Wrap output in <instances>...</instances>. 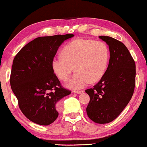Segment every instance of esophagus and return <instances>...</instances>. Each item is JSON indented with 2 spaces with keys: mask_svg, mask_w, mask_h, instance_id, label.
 <instances>
[{
  "mask_svg": "<svg viewBox=\"0 0 147 147\" xmlns=\"http://www.w3.org/2000/svg\"><path fill=\"white\" fill-rule=\"evenodd\" d=\"M73 92L75 93V94H82V93H83V91H78V90H74Z\"/></svg>",
  "mask_w": 147,
  "mask_h": 147,
  "instance_id": "esophagus-1",
  "label": "esophagus"
}]
</instances>
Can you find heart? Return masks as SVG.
<instances>
[{
	"mask_svg": "<svg viewBox=\"0 0 147 147\" xmlns=\"http://www.w3.org/2000/svg\"><path fill=\"white\" fill-rule=\"evenodd\" d=\"M109 57V49L105 42L77 39L68 42L62 49V55L53 57L52 68L62 81H66L75 69V73L66 85L72 89H81L90 82L96 83L102 79Z\"/></svg>",
	"mask_w": 147,
	"mask_h": 147,
	"instance_id": "heart-1",
	"label": "heart"
}]
</instances>
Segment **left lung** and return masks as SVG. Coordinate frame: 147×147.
Listing matches in <instances>:
<instances>
[{
  "label": "left lung",
  "mask_w": 147,
  "mask_h": 147,
  "mask_svg": "<svg viewBox=\"0 0 147 147\" xmlns=\"http://www.w3.org/2000/svg\"><path fill=\"white\" fill-rule=\"evenodd\" d=\"M110 51V60L105 74L93 88L85 92L90 100L87 116L95 123L113 121L123 111L132 97L135 87L136 64L123 42L114 38L100 36Z\"/></svg>",
  "instance_id": "8db88e82"
}]
</instances>
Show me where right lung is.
Listing matches in <instances>:
<instances>
[{
  "instance_id": "obj_1",
  "label": "right lung",
  "mask_w": 147,
  "mask_h": 147,
  "mask_svg": "<svg viewBox=\"0 0 147 147\" xmlns=\"http://www.w3.org/2000/svg\"><path fill=\"white\" fill-rule=\"evenodd\" d=\"M74 34L36 38L14 57L10 84L22 113L34 123L48 125L58 117L59 102L71 92L55 75L52 60L64 40Z\"/></svg>"
}]
</instances>
